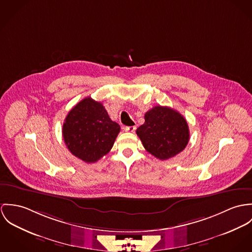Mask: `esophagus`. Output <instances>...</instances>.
<instances>
[{"instance_id": "esophagus-1", "label": "esophagus", "mask_w": 252, "mask_h": 252, "mask_svg": "<svg viewBox=\"0 0 252 252\" xmlns=\"http://www.w3.org/2000/svg\"><path fill=\"white\" fill-rule=\"evenodd\" d=\"M124 129H125V131H126V132H134L135 129H136V127H135V126H126Z\"/></svg>"}]
</instances>
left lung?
Returning <instances> with one entry per match:
<instances>
[{"mask_svg":"<svg viewBox=\"0 0 252 252\" xmlns=\"http://www.w3.org/2000/svg\"><path fill=\"white\" fill-rule=\"evenodd\" d=\"M136 133L146 151L161 160L180 154L189 141V125L184 116L160 105L145 114V123Z\"/></svg>","mask_w":252,"mask_h":252,"instance_id":"left-lung-1","label":"left lung"}]
</instances>
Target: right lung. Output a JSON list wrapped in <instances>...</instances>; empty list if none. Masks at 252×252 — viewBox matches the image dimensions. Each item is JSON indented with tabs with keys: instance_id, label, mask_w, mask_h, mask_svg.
Wrapping results in <instances>:
<instances>
[{
	"instance_id": "right-lung-1",
	"label": "right lung",
	"mask_w": 252,
	"mask_h": 252,
	"mask_svg": "<svg viewBox=\"0 0 252 252\" xmlns=\"http://www.w3.org/2000/svg\"><path fill=\"white\" fill-rule=\"evenodd\" d=\"M120 130L102 103L86 97L65 117L63 137L73 156L92 163L110 152Z\"/></svg>"
}]
</instances>
